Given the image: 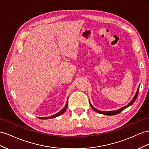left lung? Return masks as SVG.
Segmentation results:
<instances>
[{"label":"left lung","mask_w":149,"mask_h":149,"mask_svg":"<svg viewBox=\"0 0 149 149\" xmlns=\"http://www.w3.org/2000/svg\"><path fill=\"white\" fill-rule=\"evenodd\" d=\"M139 87H140V86H139V87H138V88H137V92H136L134 97H133V99H132V100L130 102H129L128 104H127V105L124 106V107L120 108L119 109H117V110H111V111H106V112H105V111H101V110H98V109H97L93 107V106H92V105L91 104V103L90 102L91 107L92 108L93 110H94L96 112L99 113H102V114H104V115H107V116H114V115H117V114H118V113H119L120 112H121L122 111H123V110H124V109H125L126 108L129 107V106H130L131 105L133 104V103L134 102L135 100H136V99H137V96H138L139 91ZM89 102H90V101H89Z\"/></svg>","instance_id":"8db88e82"}]
</instances>
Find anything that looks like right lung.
<instances>
[{"label": "right lung", "instance_id": "obj_1", "mask_svg": "<svg viewBox=\"0 0 149 149\" xmlns=\"http://www.w3.org/2000/svg\"><path fill=\"white\" fill-rule=\"evenodd\" d=\"M67 106H68V100H67V103H66V104H65V107H63V108L61 110V111H59L58 113L53 115V116H50V117H38V118H41V119H50V118H56V117H58L59 116H61V115L63 114V113H64V112H65V110H66V109H67Z\"/></svg>", "mask_w": 149, "mask_h": 149}]
</instances>
